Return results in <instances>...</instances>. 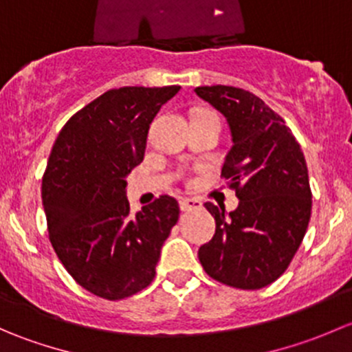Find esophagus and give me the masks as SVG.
Segmentation results:
<instances>
[{"label": "esophagus", "mask_w": 352, "mask_h": 352, "mask_svg": "<svg viewBox=\"0 0 352 352\" xmlns=\"http://www.w3.org/2000/svg\"><path fill=\"white\" fill-rule=\"evenodd\" d=\"M202 208V202L199 199L194 197H184L180 199V209L182 211H194V209H201Z\"/></svg>", "instance_id": "esophagus-1"}]
</instances>
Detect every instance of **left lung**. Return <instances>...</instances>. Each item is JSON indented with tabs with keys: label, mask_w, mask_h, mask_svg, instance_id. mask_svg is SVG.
Listing matches in <instances>:
<instances>
[{
	"label": "left lung",
	"mask_w": 352,
	"mask_h": 352,
	"mask_svg": "<svg viewBox=\"0 0 352 352\" xmlns=\"http://www.w3.org/2000/svg\"><path fill=\"white\" fill-rule=\"evenodd\" d=\"M196 94L228 120L233 146L221 177L240 199L230 214L206 202L216 233L199 248V261L223 285L261 289L286 271L307 233L311 189L305 155L285 119L257 95L226 85L197 87Z\"/></svg>",
	"instance_id": "1"
}]
</instances>
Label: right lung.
<instances>
[{
	"label": "right lung",
	"mask_w": 352,
	"mask_h": 352,
	"mask_svg": "<svg viewBox=\"0 0 352 352\" xmlns=\"http://www.w3.org/2000/svg\"><path fill=\"white\" fill-rule=\"evenodd\" d=\"M180 87L112 88L78 110L59 133L42 177L52 248L71 278L104 300H124L153 281L179 202L160 196L138 214L126 175L143 162L148 129Z\"/></svg>",
	"instance_id": "add662e5"
}]
</instances>
